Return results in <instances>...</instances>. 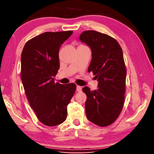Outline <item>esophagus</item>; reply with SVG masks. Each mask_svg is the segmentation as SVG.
Returning <instances> with one entry per match:
<instances>
[{
    "label": "esophagus",
    "mask_w": 154,
    "mask_h": 154,
    "mask_svg": "<svg viewBox=\"0 0 154 154\" xmlns=\"http://www.w3.org/2000/svg\"><path fill=\"white\" fill-rule=\"evenodd\" d=\"M82 88L79 86V85H77V92H82Z\"/></svg>",
    "instance_id": "34e87169"
}]
</instances>
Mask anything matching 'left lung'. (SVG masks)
Returning <instances> with one entry per match:
<instances>
[{
  "label": "left lung",
  "instance_id": "left-lung-1",
  "mask_svg": "<svg viewBox=\"0 0 154 154\" xmlns=\"http://www.w3.org/2000/svg\"><path fill=\"white\" fill-rule=\"evenodd\" d=\"M79 38L92 50L88 72L92 71L98 82L97 90L83 88L87 96V118L98 126H107L116 120L124 106L126 69L123 51L115 38L97 31H84Z\"/></svg>",
  "mask_w": 154,
  "mask_h": 154
}]
</instances>
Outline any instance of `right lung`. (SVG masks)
<instances>
[{
	"instance_id": "1",
	"label": "right lung",
	"mask_w": 154,
	"mask_h": 154,
	"mask_svg": "<svg viewBox=\"0 0 154 154\" xmlns=\"http://www.w3.org/2000/svg\"><path fill=\"white\" fill-rule=\"evenodd\" d=\"M72 31L46 32L26 43L21 56V79L31 107L41 123L48 126L66 119L67 105L76 90L73 83L54 82L60 68V46Z\"/></svg>"
}]
</instances>
